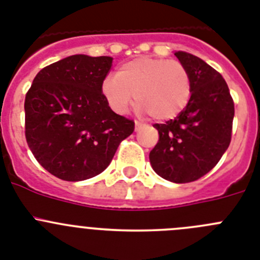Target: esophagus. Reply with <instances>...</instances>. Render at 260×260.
Masks as SVG:
<instances>
[{
    "mask_svg": "<svg viewBox=\"0 0 260 260\" xmlns=\"http://www.w3.org/2000/svg\"><path fill=\"white\" fill-rule=\"evenodd\" d=\"M143 126V123L139 122V121H135V130H138L139 127H142Z\"/></svg>",
    "mask_w": 260,
    "mask_h": 260,
    "instance_id": "obj_1",
    "label": "esophagus"
}]
</instances>
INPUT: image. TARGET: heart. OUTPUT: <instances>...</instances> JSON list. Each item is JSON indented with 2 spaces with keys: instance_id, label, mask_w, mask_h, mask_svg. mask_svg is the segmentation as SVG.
I'll return each instance as SVG.
<instances>
[{
  "instance_id": "1",
  "label": "heart",
  "mask_w": 260,
  "mask_h": 260,
  "mask_svg": "<svg viewBox=\"0 0 260 260\" xmlns=\"http://www.w3.org/2000/svg\"><path fill=\"white\" fill-rule=\"evenodd\" d=\"M102 92L117 113H125L137 99L142 112H148L155 119H169L189 103L191 79L181 62L138 57L123 63L117 75L105 77Z\"/></svg>"
}]
</instances>
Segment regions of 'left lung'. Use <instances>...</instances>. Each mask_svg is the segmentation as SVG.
<instances>
[{
    "instance_id": "obj_1",
    "label": "left lung",
    "mask_w": 260,
    "mask_h": 260,
    "mask_svg": "<svg viewBox=\"0 0 260 260\" xmlns=\"http://www.w3.org/2000/svg\"><path fill=\"white\" fill-rule=\"evenodd\" d=\"M174 56L189 71L191 96L176 118L153 125L158 142L150 161L164 180L186 183L207 174L229 147L234 103L219 71L190 53Z\"/></svg>"
}]
</instances>
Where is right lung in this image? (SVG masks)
Returning a JSON list of instances; mask_svg holds the SVG:
<instances>
[{
    "label": "right lung",
    "mask_w": 260,
    "mask_h": 260,
    "mask_svg": "<svg viewBox=\"0 0 260 260\" xmlns=\"http://www.w3.org/2000/svg\"><path fill=\"white\" fill-rule=\"evenodd\" d=\"M112 57L75 54L41 69L24 100V134L41 167L63 181L88 180L110 164L134 121L102 92Z\"/></svg>",
    "instance_id": "right-lung-1"
}]
</instances>
